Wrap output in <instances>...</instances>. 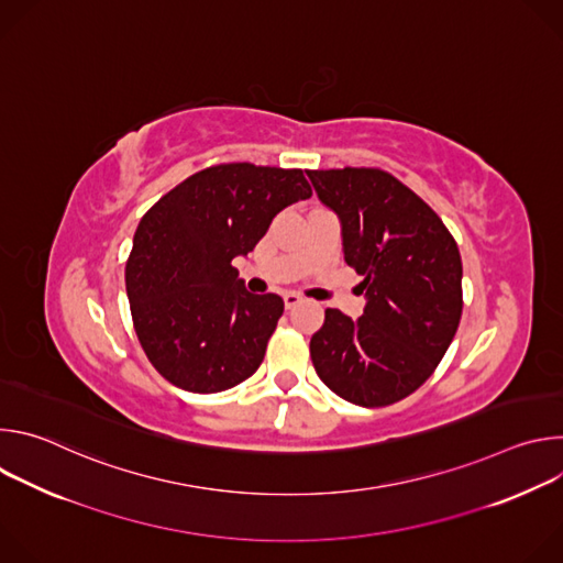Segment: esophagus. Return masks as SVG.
<instances>
[{
  "label": "esophagus",
  "mask_w": 563,
  "mask_h": 563,
  "mask_svg": "<svg viewBox=\"0 0 563 563\" xmlns=\"http://www.w3.org/2000/svg\"><path fill=\"white\" fill-rule=\"evenodd\" d=\"M283 300H285V307H287V309H294L298 302H302V296L296 294V291H285V294H283Z\"/></svg>",
  "instance_id": "34e87169"
}]
</instances>
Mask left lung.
Returning a JSON list of instances; mask_svg holds the SVG:
<instances>
[{"mask_svg":"<svg viewBox=\"0 0 563 563\" xmlns=\"http://www.w3.org/2000/svg\"><path fill=\"white\" fill-rule=\"evenodd\" d=\"M341 222L343 256L363 283V316L325 309L311 363L334 394L383 408L421 387L461 320V256L441 218L380 169L307 172Z\"/></svg>","mask_w":563,"mask_h":563,"instance_id":"8db88e82","label":"left lung"}]
</instances>
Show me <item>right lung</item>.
<instances>
[{
	"mask_svg": "<svg viewBox=\"0 0 563 563\" xmlns=\"http://www.w3.org/2000/svg\"><path fill=\"white\" fill-rule=\"evenodd\" d=\"M311 189L300 169L250 163L205 169L140 220L126 263L133 328L151 365L196 394L229 389L263 363L283 316L278 294H252L233 258Z\"/></svg>",
	"mask_w": 563,
	"mask_h": 563,
	"instance_id": "right-lung-1",
	"label": "right lung"
}]
</instances>
